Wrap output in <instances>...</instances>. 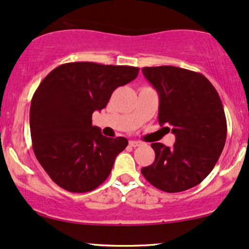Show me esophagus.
Masks as SVG:
<instances>
[{
    "instance_id": "obj_1",
    "label": "esophagus",
    "mask_w": 249,
    "mask_h": 249,
    "mask_svg": "<svg viewBox=\"0 0 249 249\" xmlns=\"http://www.w3.org/2000/svg\"><path fill=\"white\" fill-rule=\"evenodd\" d=\"M142 144V142H140V141H135V140H131L130 141V146L131 147H139Z\"/></svg>"
}]
</instances>
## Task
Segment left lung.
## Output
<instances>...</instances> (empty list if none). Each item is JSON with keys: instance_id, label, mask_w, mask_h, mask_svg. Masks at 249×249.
<instances>
[{"instance_id": "8db88e82", "label": "left lung", "mask_w": 249, "mask_h": 249, "mask_svg": "<svg viewBox=\"0 0 249 249\" xmlns=\"http://www.w3.org/2000/svg\"><path fill=\"white\" fill-rule=\"evenodd\" d=\"M142 73L160 95V125L176 135V142L171 148L152 143L155 161L141 174L163 192L186 191L212 172L224 148L228 126L221 97L199 72L163 65L142 68Z\"/></svg>"}]
</instances>
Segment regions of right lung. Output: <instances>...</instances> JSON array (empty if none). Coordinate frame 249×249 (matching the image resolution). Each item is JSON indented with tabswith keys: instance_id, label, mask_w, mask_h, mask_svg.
<instances>
[{
	"instance_id": "add662e5",
	"label": "right lung",
	"mask_w": 249,
	"mask_h": 249,
	"mask_svg": "<svg viewBox=\"0 0 249 249\" xmlns=\"http://www.w3.org/2000/svg\"><path fill=\"white\" fill-rule=\"evenodd\" d=\"M139 68L92 62L65 63L41 81L32 97V147L43 170L59 187L86 193L111 172L127 146L123 137L107 138L92 125L116 88L134 80Z\"/></svg>"
}]
</instances>
